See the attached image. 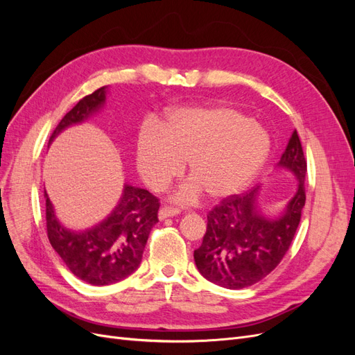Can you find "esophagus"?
Masks as SVG:
<instances>
[{"label": "esophagus", "mask_w": 355, "mask_h": 355, "mask_svg": "<svg viewBox=\"0 0 355 355\" xmlns=\"http://www.w3.org/2000/svg\"><path fill=\"white\" fill-rule=\"evenodd\" d=\"M180 211L179 209H173V207H163L159 211H158V219L159 220H164L167 218H173V216H178Z\"/></svg>", "instance_id": "1"}]
</instances>
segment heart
<instances>
[{
	"instance_id": "obj_1",
	"label": "heart",
	"mask_w": 355,
	"mask_h": 355,
	"mask_svg": "<svg viewBox=\"0 0 355 355\" xmlns=\"http://www.w3.org/2000/svg\"><path fill=\"white\" fill-rule=\"evenodd\" d=\"M271 151L263 127L230 105L178 111L164 133L146 125L137 141V168L153 191H163L184 168L191 179L173 200L196 202L202 191L211 198L237 194L259 173Z\"/></svg>"
}]
</instances>
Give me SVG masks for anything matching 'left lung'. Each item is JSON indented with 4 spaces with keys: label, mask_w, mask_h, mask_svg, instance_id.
Listing matches in <instances>:
<instances>
[{
    "label": "left lung",
    "mask_w": 355,
    "mask_h": 355,
    "mask_svg": "<svg viewBox=\"0 0 355 355\" xmlns=\"http://www.w3.org/2000/svg\"><path fill=\"white\" fill-rule=\"evenodd\" d=\"M277 170L287 171L297 182L293 197L277 213L259 204V185L223 200L207 214V231L194 259L209 282L231 290L244 288L261 282L282 262L305 206L306 161L296 130Z\"/></svg>",
    "instance_id": "obj_1"
}]
</instances>
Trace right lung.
<instances>
[{"mask_svg": "<svg viewBox=\"0 0 355 355\" xmlns=\"http://www.w3.org/2000/svg\"><path fill=\"white\" fill-rule=\"evenodd\" d=\"M108 85L83 98L62 118L49 145L71 125L83 124L101 112L106 102ZM47 235L69 271L93 286H106L124 280L142 262L149 232L158 222V200L151 192L124 184L121 197L112 211L99 223L85 230L65 227L44 189Z\"/></svg>", "mask_w": 355, "mask_h": 355, "instance_id": "1", "label": "right lung"}]
</instances>
